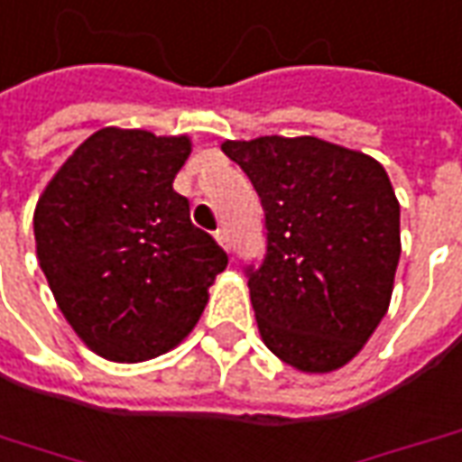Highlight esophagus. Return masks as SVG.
<instances>
[{
	"instance_id": "obj_1",
	"label": "esophagus",
	"mask_w": 462,
	"mask_h": 462,
	"mask_svg": "<svg viewBox=\"0 0 462 462\" xmlns=\"http://www.w3.org/2000/svg\"><path fill=\"white\" fill-rule=\"evenodd\" d=\"M217 243L222 245V250H232V240H230V232L227 230H217Z\"/></svg>"
}]
</instances>
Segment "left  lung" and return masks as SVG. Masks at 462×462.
Segmentation results:
<instances>
[{"label":"left lung","instance_id":"left-lung-1","mask_svg":"<svg viewBox=\"0 0 462 462\" xmlns=\"http://www.w3.org/2000/svg\"><path fill=\"white\" fill-rule=\"evenodd\" d=\"M222 152L265 212V260L247 271L260 338L298 372H337L392 300L402 243L384 166L316 136L225 141Z\"/></svg>","mask_w":462,"mask_h":462}]
</instances>
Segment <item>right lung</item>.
Here are the masks:
<instances>
[{
	"instance_id": "right-lung-1",
	"label": "right lung",
	"mask_w": 462,
	"mask_h": 462,
	"mask_svg": "<svg viewBox=\"0 0 462 462\" xmlns=\"http://www.w3.org/2000/svg\"><path fill=\"white\" fill-rule=\"evenodd\" d=\"M189 153V136L108 125L37 199L40 268L75 334L108 362H146L181 344L227 268L174 191Z\"/></svg>"
}]
</instances>
